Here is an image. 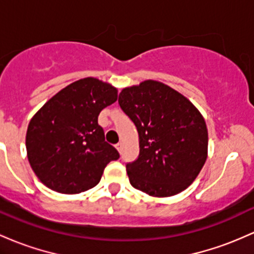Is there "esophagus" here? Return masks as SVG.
<instances>
[{
	"label": "esophagus",
	"mask_w": 254,
	"mask_h": 254,
	"mask_svg": "<svg viewBox=\"0 0 254 254\" xmlns=\"http://www.w3.org/2000/svg\"><path fill=\"white\" fill-rule=\"evenodd\" d=\"M116 148L118 152H122V148H123V142H118V143L116 144Z\"/></svg>",
	"instance_id": "34e87169"
}]
</instances>
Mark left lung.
I'll use <instances>...</instances> for the list:
<instances>
[{"label":"left lung","instance_id":"left-lung-1","mask_svg":"<svg viewBox=\"0 0 254 254\" xmlns=\"http://www.w3.org/2000/svg\"><path fill=\"white\" fill-rule=\"evenodd\" d=\"M118 102L138 132L140 155L127 165L133 188L154 197L188 188L207 159L208 132L200 111L171 86L153 79L124 88Z\"/></svg>","mask_w":254,"mask_h":254}]
</instances>
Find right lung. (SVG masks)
Instances as JSON below:
<instances>
[{"instance_id": "obj_1", "label": "right lung", "mask_w": 254, "mask_h": 254, "mask_svg": "<svg viewBox=\"0 0 254 254\" xmlns=\"http://www.w3.org/2000/svg\"><path fill=\"white\" fill-rule=\"evenodd\" d=\"M117 99L118 89L112 84L86 77L61 89L33 114L26 153L44 186L61 194H78L100 182L119 153L105 141L97 117Z\"/></svg>"}]
</instances>
